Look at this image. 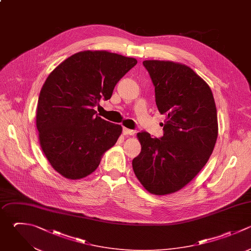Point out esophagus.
<instances>
[{
    "label": "esophagus",
    "mask_w": 251,
    "mask_h": 251,
    "mask_svg": "<svg viewBox=\"0 0 251 251\" xmlns=\"http://www.w3.org/2000/svg\"><path fill=\"white\" fill-rule=\"evenodd\" d=\"M123 132L125 135H133L135 133L134 130L132 129H129V128H126V127H124L123 128Z\"/></svg>",
    "instance_id": "obj_1"
}]
</instances>
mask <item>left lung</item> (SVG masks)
<instances>
[{
  "label": "left lung",
  "mask_w": 251,
  "mask_h": 251,
  "mask_svg": "<svg viewBox=\"0 0 251 251\" xmlns=\"http://www.w3.org/2000/svg\"><path fill=\"white\" fill-rule=\"evenodd\" d=\"M159 112L166 115L160 138L137 133L140 154L133 172L152 194L174 193L209 160L218 137L217 110L209 85L189 67L170 61H144Z\"/></svg>",
  "instance_id": "obj_1"
}]
</instances>
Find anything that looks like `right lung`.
Segmentation results:
<instances>
[{
    "instance_id": "obj_1",
    "label": "right lung",
    "mask_w": 251,
    "mask_h": 251,
    "mask_svg": "<svg viewBox=\"0 0 251 251\" xmlns=\"http://www.w3.org/2000/svg\"><path fill=\"white\" fill-rule=\"evenodd\" d=\"M137 61L107 51L78 52L61 63L40 91L36 126L51 166L70 179L92 174L113 147L122 126L97 116L119 80Z\"/></svg>"
}]
</instances>
